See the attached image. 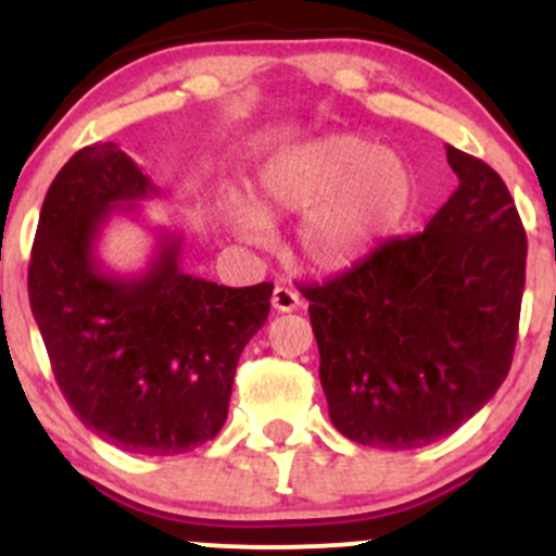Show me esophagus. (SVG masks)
<instances>
[{"label":"esophagus","mask_w":556,"mask_h":556,"mask_svg":"<svg viewBox=\"0 0 556 556\" xmlns=\"http://www.w3.org/2000/svg\"><path fill=\"white\" fill-rule=\"evenodd\" d=\"M271 306L277 312H293L301 306V295L295 293L293 288H285V285H277L271 293Z\"/></svg>","instance_id":"esophagus-1"}]
</instances>
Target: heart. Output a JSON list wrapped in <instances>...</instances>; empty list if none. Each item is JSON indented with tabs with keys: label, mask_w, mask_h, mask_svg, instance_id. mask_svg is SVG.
Masks as SVG:
<instances>
[{
	"label": "heart",
	"mask_w": 556,
	"mask_h": 556,
	"mask_svg": "<svg viewBox=\"0 0 556 556\" xmlns=\"http://www.w3.org/2000/svg\"><path fill=\"white\" fill-rule=\"evenodd\" d=\"M263 201L282 215H306L299 252L319 271L368 261L401 233L417 206V174L406 155L361 134H325L279 150L261 172ZM231 226L244 242H271V223L239 201Z\"/></svg>",
	"instance_id": "1"
}]
</instances>
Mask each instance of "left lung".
Here are the masks:
<instances>
[{"label":"left lung","mask_w":556,"mask_h":556,"mask_svg":"<svg viewBox=\"0 0 556 556\" xmlns=\"http://www.w3.org/2000/svg\"><path fill=\"white\" fill-rule=\"evenodd\" d=\"M457 190L408 239L301 288L330 422L377 450L454 433L508 377L527 237L501 174L446 148Z\"/></svg>","instance_id":"8db88e82"}]
</instances>
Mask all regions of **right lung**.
Returning a JSON list of instances; mask_svg holds the SVG:
<instances>
[{
	"label": "right lung",
	"mask_w": 556,
	"mask_h": 556,
	"mask_svg": "<svg viewBox=\"0 0 556 556\" xmlns=\"http://www.w3.org/2000/svg\"><path fill=\"white\" fill-rule=\"evenodd\" d=\"M161 190L115 142L55 174L29 263V301L53 377L86 428L131 454H182L220 433L271 282L226 288L185 274L182 237L161 231L142 274H112L97 242L112 215Z\"/></svg>",
	"instance_id": "obj_1"
}]
</instances>
